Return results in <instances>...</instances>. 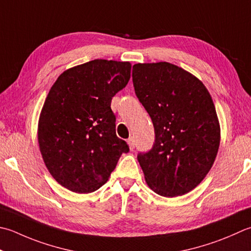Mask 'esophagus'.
<instances>
[{
    "mask_svg": "<svg viewBox=\"0 0 251 251\" xmlns=\"http://www.w3.org/2000/svg\"><path fill=\"white\" fill-rule=\"evenodd\" d=\"M127 142H128L129 149L134 150L135 149V138H134V137H129L128 140H127Z\"/></svg>",
    "mask_w": 251,
    "mask_h": 251,
    "instance_id": "obj_1",
    "label": "esophagus"
}]
</instances>
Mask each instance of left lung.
<instances>
[{
    "label": "left lung",
    "mask_w": 251,
    "mask_h": 251,
    "mask_svg": "<svg viewBox=\"0 0 251 251\" xmlns=\"http://www.w3.org/2000/svg\"><path fill=\"white\" fill-rule=\"evenodd\" d=\"M132 83L155 134L152 148L137 155L147 184L163 197L189 193L218 154L220 124L212 98L197 77L168 62L135 64Z\"/></svg>",
    "instance_id": "8db88e82"
}]
</instances>
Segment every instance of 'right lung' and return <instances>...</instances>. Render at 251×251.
Returning <instances> with one entry per match:
<instances>
[{
	"instance_id": "right-lung-1",
	"label": "right lung",
	"mask_w": 251,
	"mask_h": 251,
	"mask_svg": "<svg viewBox=\"0 0 251 251\" xmlns=\"http://www.w3.org/2000/svg\"><path fill=\"white\" fill-rule=\"evenodd\" d=\"M129 62L93 60L61 74L38 125L46 166L58 184L88 194L104 185L129 147L115 132L111 101L130 78Z\"/></svg>"
}]
</instances>
